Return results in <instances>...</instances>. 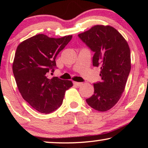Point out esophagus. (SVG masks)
<instances>
[{
  "label": "esophagus",
  "instance_id": "34e87169",
  "mask_svg": "<svg viewBox=\"0 0 148 148\" xmlns=\"http://www.w3.org/2000/svg\"><path fill=\"white\" fill-rule=\"evenodd\" d=\"M73 84L74 85H75V86H82L83 85V83H82V82H73Z\"/></svg>",
  "mask_w": 148,
  "mask_h": 148
}]
</instances>
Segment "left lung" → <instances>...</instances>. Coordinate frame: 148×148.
<instances>
[{
    "instance_id": "1",
    "label": "left lung",
    "mask_w": 148,
    "mask_h": 148,
    "mask_svg": "<svg viewBox=\"0 0 148 148\" xmlns=\"http://www.w3.org/2000/svg\"><path fill=\"white\" fill-rule=\"evenodd\" d=\"M94 52L93 66H100L102 81L94 84V95L86 99L89 106L104 112L112 108L124 92L131 71V52L123 36L114 27L95 25L78 35Z\"/></svg>"
}]
</instances>
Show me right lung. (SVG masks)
<instances>
[{"label":"right lung","instance_id":"right-lung-1","mask_svg":"<svg viewBox=\"0 0 148 148\" xmlns=\"http://www.w3.org/2000/svg\"><path fill=\"white\" fill-rule=\"evenodd\" d=\"M71 38L38 34L17 46L13 63L16 84L23 98L38 112L55 111L61 106L65 91L73 86L71 81L48 77L56 68V56Z\"/></svg>","mask_w":148,"mask_h":148}]
</instances>
